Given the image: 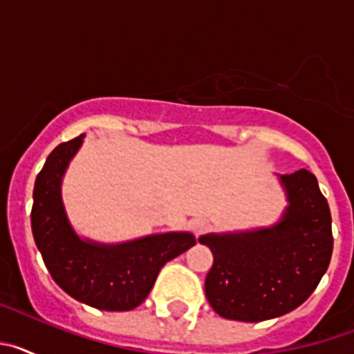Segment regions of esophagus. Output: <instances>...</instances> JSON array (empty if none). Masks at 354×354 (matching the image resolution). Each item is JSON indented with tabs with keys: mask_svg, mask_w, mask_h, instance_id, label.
<instances>
[{
	"mask_svg": "<svg viewBox=\"0 0 354 354\" xmlns=\"http://www.w3.org/2000/svg\"><path fill=\"white\" fill-rule=\"evenodd\" d=\"M192 227H193V232L202 234V232H205V230H207L209 221L205 220V218H196V220H193Z\"/></svg>",
	"mask_w": 354,
	"mask_h": 354,
	"instance_id": "1",
	"label": "esophagus"
}]
</instances>
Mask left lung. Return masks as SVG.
<instances>
[{"label": "left lung", "mask_w": 354, "mask_h": 354, "mask_svg": "<svg viewBox=\"0 0 354 354\" xmlns=\"http://www.w3.org/2000/svg\"><path fill=\"white\" fill-rule=\"evenodd\" d=\"M289 205L270 228L207 234L212 252L205 296L218 315L259 323L298 308L315 290L333 252L331 214L308 170L280 177Z\"/></svg>", "instance_id": "8db88e82"}]
</instances>
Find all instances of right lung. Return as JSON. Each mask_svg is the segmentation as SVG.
Segmentation results:
<instances>
[{
	"label": "right lung",
	"mask_w": 354,
	"mask_h": 354,
	"mask_svg": "<svg viewBox=\"0 0 354 354\" xmlns=\"http://www.w3.org/2000/svg\"><path fill=\"white\" fill-rule=\"evenodd\" d=\"M83 136L60 143L37 175L31 232L44 264L58 286L99 310H133L149 296L159 270L196 243L189 232L147 236L122 245L81 239L62 202V179Z\"/></svg>",
	"instance_id": "add662e5"
}]
</instances>
